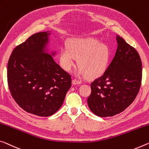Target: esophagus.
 <instances>
[{
    "instance_id": "esophagus-1",
    "label": "esophagus",
    "mask_w": 149,
    "mask_h": 149,
    "mask_svg": "<svg viewBox=\"0 0 149 149\" xmlns=\"http://www.w3.org/2000/svg\"><path fill=\"white\" fill-rule=\"evenodd\" d=\"M72 84H73V85H78V84H81V81H79V80L74 79L72 80Z\"/></svg>"
}]
</instances>
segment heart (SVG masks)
Wrapping results in <instances>:
<instances>
[{"instance_id": "heart-1", "label": "heart", "mask_w": 149, "mask_h": 149, "mask_svg": "<svg viewBox=\"0 0 149 149\" xmlns=\"http://www.w3.org/2000/svg\"><path fill=\"white\" fill-rule=\"evenodd\" d=\"M111 56V49L107 44L92 38H77L69 42L68 48L64 46L61 49L60 63L63 70L70 72L77 58V75L95 78L107 70Z\"/></svg>"}]
</instances>
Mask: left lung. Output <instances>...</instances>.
<instances>
[{
    "label": "left lung",
    "mask_w": 149,
    "mask_h": 149,
    "mask_svg": "<svg viewBox=\"0 0 149 149\" xmlns=\"http://www.w3.org/2000/svg\"><path fill=\"white\" fill-rule=\"evenodd\" d=\"M117 49L107 70L91 84L87 105L97 116H114L133 103L142 79V62L135 49L117 35Z\"/></svg>",
    "instance_id": "left-lung-1"
}]
</instances>
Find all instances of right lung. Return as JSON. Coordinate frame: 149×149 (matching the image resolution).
I'll return each mask as SVG.
<instances>
[{
	"label": "right lung",
	"instance_id": "add662e5",
	"mask_svg": "<svg viewBox=\"0 0 149 149\" xmlns=\"http://www.w3.org/2000/svg\"><path fill=\"white\" fill-rule=\"evenodd\" d=\"M49 31L38 32L14 49L7 67L9 89L26 111L49 117L58 111L72 86L71 76L56 63Z\"/></svg>",
	"mask_w": 149,
	"mask_h": 149
}]
</instances>
